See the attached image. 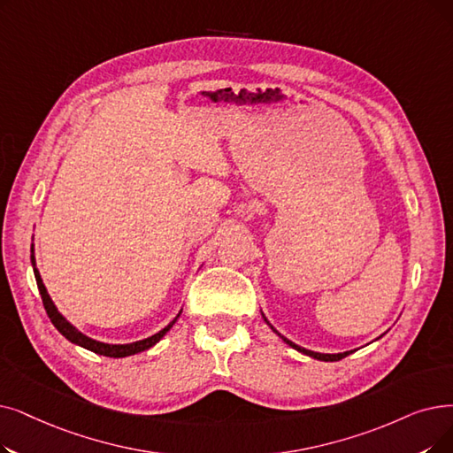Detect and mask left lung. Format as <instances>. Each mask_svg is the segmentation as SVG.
Wrapping results in <instances>:
<instances>
[{
  "label": "left lung",
  "mask_w": 453,
  "mask_h": 453,
  "mask_svg": "<svg viewBox=\"0 0 453 453\" xmlns=\"http://www.w3.org/2000/svg\"><path fill=\"white\" fill-rule=\"evenodd\" d=\"M263 319H265V322L270 326V322L266 320V317L263 314ZM272 327V326H270ZM272 331L273 333H278L275 331L273 327H272ZM278 335L283 339V342H287L290 348H294V349H298V351H302V353H305V356H309V357H312V359H319V361H341V359H344L346 356H349V353H353V349H349V351H344V353H319V351H311V349H305V348H302V346H298V344H294L292 341H288V339H285L281 333H278Z\"/></svg>",
  "instance_id": "obj_1"
}]
</instances>
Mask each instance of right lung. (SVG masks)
I'll list each match as a JSON object with an SVG mask.
<instances>
[{
	"mask_svg": "<svg viewBox=\"0 0 453 453\" xmlns=\"http://www.w3.org/2000/svg\"><path fill=\"white\" fill-rule=\"evenodd\" d=\"M31 265H33V272H35V280H36V287H38V292H41L42 296V303H44V309L48 312V317L51 320V324L57 327V331L61 333L63 337H66L70 342L81 346V348H87L94 353H97V356H105V357H127V356H134V353H141L144 349H150L151 346H155L157 342H159L166 333L170 331V327L175 324V320L180 319V314L175 317L165 329H161L159 333H155V335L148 337V339H142V341H136V342H131V344H105V342H100V341H94L87 335H83V333L80 329H75L61 312L57 311L55 303L51 302L50 294L42 283V278H41V272L36 270V265H35V255H33V248H31Z\"/></svg>",
	"mask_w": 453,
	"mask_h": 453,
	"instance_id": "1",
	"label": "right lung"
}]
</instances>
